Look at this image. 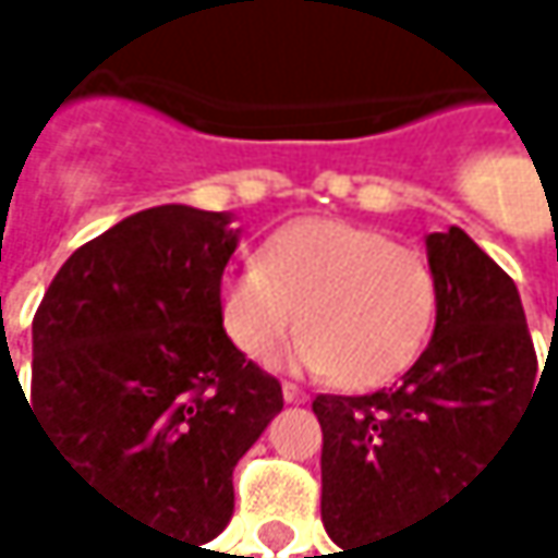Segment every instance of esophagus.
<instances>
[{"label":"esophagus","mask_w":558,"mask_h":558,"mask_svg":"<svg viewBox=\"0 0 558 558\" xmlns=\"http://www.w3.org/2000/svg\"><path fill=\"white\" fill-rule=\"evenodd\" d=\"M284 401H307V391L304 388H298V385H291V381H284Z\"/></svg>","instance_id":"obj_1"}]
</instances>
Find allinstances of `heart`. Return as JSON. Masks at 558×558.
I'll return each mask as SVG.
<instances>
[{
  "mask_svg": "<svg viewBox=\"0 0 558 558\" xmlns=\"http://www.w3.org/2000/svg\"><path fill=\"white\" fill-rule=\"evenodd\" d=\"M307 372L344 388H375L425 351L438 317L432 260L375 227L304 217L277 227L254 264L220 284L223 331L247 357L267 361L298 331Z\"/></svg>",
  "mask_w": 558,
  "mask_h": 558,
  "instance_id": "b5f03b06",
  "label": "heart"
}]
</instances>
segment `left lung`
<instances>
[{
	"instance_id": "8db88e82",
	"label": "left lung",
	"mask_w": 558,
	"mask_h": 558,
	"mask_svg": "<svg viewBox=\"0 0 558 558\" xmlns=\"http://www.w3.org/2000/svg\"><path fill=\"white\" fill-rule=\"evenodd\" d=\"M428 260L438 317L418 361L391 388L311 401L320 522L348 558L469 488L543 385L512 277L459 227L428 233Z\"/></svg>"
}]
</instances>
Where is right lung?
<instances>
[{"mask_svg":"<svg viewBox=\"0 0 558 558\" xmlns=\"http://www.w3.org/2000/svg\"><path fill=\"white\" fill-rule=\"evenodd\" d=\"M233 247L230 214L140 210L62 264L33 317L26 404L66 469L197 549L233 515V465L284 409L281 381L223 331Z\"/></svg>","mask_w":558,"mask_h":558,"instance_id":"obj_1","label":"right lung"}]
</instances>
